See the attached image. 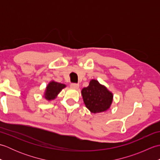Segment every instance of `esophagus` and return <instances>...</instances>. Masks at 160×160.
<instances>
[{
    "instance_id": "obj_1",
    "label": "esophagus",
    "mask_w": 160,
    "mask_h": 160,
    "mask_svg": "<svg viewBox=\"0 0 160 160\" xmlns=\"http://www.w3.org/2000/svg\"><path fill=\"white\" fill-rule=\"evenodd\" d=\"M71 88H72V89H78V88H79V84H76V83H72L71 84Z\"/></svg>"
}]
</instances>
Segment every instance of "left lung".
Listing matches in <instances>:
<instances>
[{
	"mask_svg": "<svg viewBox=\"0 0 160 160\" xmlns=\"http://www.w3.org/2000/svg\"><path fill=\"white\" fill-rule=\"evenodd\" d=\"M84 103L91 113L107 111L113 100V93L97 80H91L89 86L81 91Z\"/></svg>",
	"mask_w": 160,
	"mask_h": 160,
	"instance_id": "left-lung-1",
	"label": "left lung"
}]
</instances>
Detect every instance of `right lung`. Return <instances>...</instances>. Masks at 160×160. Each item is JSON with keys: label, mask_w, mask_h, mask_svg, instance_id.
<instances>
[{"label": "right lung", "mask_w": 160, "mask_h": 160, "mask_svg": "<svg viewBox=\"0 0 160 160\" xmlns=\"http://www.w3.org/2000/svg\"><path fill=\"white\" fill-rule=\"evenodd\" d=\"M66 87L67 86L64 84L58 82L54 80L50 81L46 87L43 97L46 100L48 101L56 99L60 91Z\"/></svg>", "instance_id": "add662e5"}]
</instances>
